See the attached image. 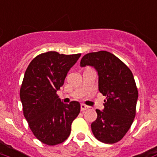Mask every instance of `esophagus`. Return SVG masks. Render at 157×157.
<instances>
[{
  "instance_id": "1",
  "label": "esophagus",
  "mask_w": 157,
  "mask_h": 157,
  "mask_svg": "<svg viewBox=\"0 0 157 157\" xmlns=\"http://www.w3.org/2000/svg\"><path fill=\"white\" fill-rule=\"evenodd\" d=\"M89 106L86 105H85V104H82L81 105V110H82V111H86V110H87V109H89Z\"/></svg>"
}]
</instances>
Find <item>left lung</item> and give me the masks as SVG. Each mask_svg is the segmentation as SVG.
<instances>
[{"instance_id":"left-lung-1","label":"left lung","mask_w":157,"mask_h":157,"mask_svg":"<svg viewBox=\"0 0 157 157\" xmlns=\"http://www.w3.org/2000/svg\"><path fill=\"white\" fill-rule=\"evenodd\" d=\"M81 67H91L98 74L99 91L106 96L104 109L96 110L97 118L91 123L95 137L103 143H116L132 126L138 99L134 76L120 59L101 51L85 55Z\"/></svg>"}]
</instances>
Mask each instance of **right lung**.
I'll return each mask as SVG.
<instances>
[{
	"instance_id": "add662e5",
	"label": "right lung",
	"mask_w": 157,
	"mask_h": 157,
	"mask_svg": "<svg viewBox=\"0 0 157 157\" xmlns=\"http://www.w3.org/2000/svg\"><path fill=\"white\" fill-rule=\"evenodd\" d=\"M80 56L46 52L34 58L25 71L20 90L24 117L44 144L55 146L67 139L71 123L80 113L78 101L65 104L56 94Z\"/></svg>"
}]
</instances>
